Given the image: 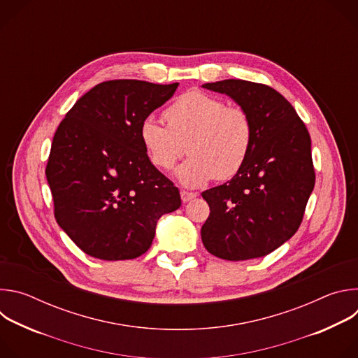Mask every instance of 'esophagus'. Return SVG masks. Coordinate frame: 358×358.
<instances>
[{
  "label": "esophagus",
  "mask_w": 358,
  "mask_h": 358,
  "mask_svg": "<svg viewBox=\"0 0 358 358\" xmlns=\"http://www.w3.org/2000/svg\"><path fill=\"white\" fill-rule=\"evenodd\" d=\"M196 196V194L195 192H191V191H185V189H182L181 191V199H182V202H188V201H191L192 198H195Z\"/></svg>",
  "instance_id": "esophagus-1"
}]
</instances>
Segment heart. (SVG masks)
Wrapping results in <instances>:
<instances>
[{
    "mask_svg": "<svg viewBox=\"0 0 358 358\" xmlns=\"http://www.w3.org/2000/svg\"><path fill=\"white\" fill-rule=\"evenodd\" d=\"M164 116L169 127L144 119L140 140L150 162L162 170H170L189 151L176 171L185 187L232 178L243 167L253 140L252 119L243 108L227 106L222 99L192 89L173 101Z\"/></svg>",
    "mask_w": 358,
    "mask_h": 358,
    "instance_id": "b5f03b06",
    "label": "heart"
}]
</instances>
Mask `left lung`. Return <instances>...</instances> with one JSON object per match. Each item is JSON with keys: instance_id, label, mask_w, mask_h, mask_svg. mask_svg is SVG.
I'll return each instance as SVG.
<instances>
[{"instance_id": "obj_1", "label": "left lung", "mask_w": 358, "mask_h": 358, "mask_svg": "<svg viewBox=\"0 0 358 358\" xmlns=\"http://www.w3.org/2000/svg\"><path fill=\"white\" fill-rule=\"evenodd\" d=\"M243 108L253 124L249 156L231 181L203 191L210 217L201 239L225 261L261 258L299 229L315 188L310 134L273 87L241 79L206 83Z\"/></svg>"}]
</instances>
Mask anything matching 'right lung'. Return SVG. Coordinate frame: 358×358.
I'll return each mask as SVG.
<instances>
[{"instance_id": "obj_1", "label": "right lung", "mask_w": 358, "mask_h": 358, "mask_svg": "<svg viewBox=\"0 0 358 358\" xmlns=\"http://www.w3.org/2000/svg\"><path fill=\"white\" fill-rule=\"evenodd\" d=\"M178 83L101 82L61 122L46 180L59 227L87 255L134 259L151 246L162 215L181 207L178 188L151 164L140 126Z\"/></svg>"}]
</instances>
